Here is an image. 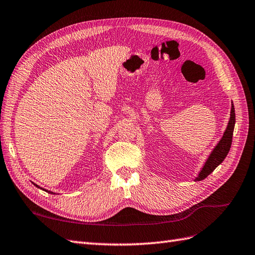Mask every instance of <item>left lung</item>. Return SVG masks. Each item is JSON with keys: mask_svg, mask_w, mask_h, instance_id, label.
<instances>
[{"mask_svg": "<svg viewBox=\"0 0 255 255\" xmlns=\"http://www.w3.org/2000/svg\"><path fill=\"white\" fill-rule=\"evenodd\" d=\"M235 123H236V115H235V108L234 104H232V111H230V118L228 122V125L226 130H225L224 135L222 137L221 141L218 142L217 145L214 147V150L212 151L210 154L208 161L205 162L202 170L200 171L195 181L197 180H203L208 177L213 170H214L218 165H220L225 157L227 156L228 152L230 150V146H232V141H233V133H234V128H235Z\"/></svg>", "mask_w": 255, "mask_h": 255, "instance_id": "left-lung-1", "label": "left lung"}]
</instances>
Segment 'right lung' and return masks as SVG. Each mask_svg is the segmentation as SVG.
Here are the masks:
<instances>
[{
    "mask_svg": "<svg viewBox=\"0 0 255 255\" xmlns=\"http://www.w3.org/2000/svg\"><path fill=\"white\" fill-rule=\"evenodd\" d=\"M33 185L35 186V187H38V188H40L38 185H35V183H33ZM40 189H42V190H44V191H46V192H49V193H53V192H51V191H49V190H45V189H43V188H40Z\"/></svg>",
    "mask_w": 255,
    "mask_h": 255,
    "instance_id": "add662e5",
    "label": "right lung"
}]
</instances>
